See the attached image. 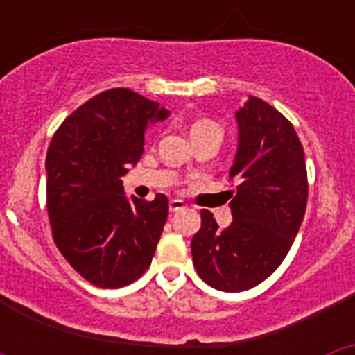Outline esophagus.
<instances>
[{"label": "esophagus", "mask_w": 355, "mask_h": 355, "mask_svg": "<svg viewBox=\"0 0 355 355\" xmlns=\"http://www.w3.org/2000/svg\"><path fill=\"white\" fill-rule=\"evenodd\" d=\"M187 206H184L183 200L180 199H172L171 202H168V209H171V213H175V211H181V209H184Z\"/></svg>", "instance_id": "esophagus-1"}]
</instances>
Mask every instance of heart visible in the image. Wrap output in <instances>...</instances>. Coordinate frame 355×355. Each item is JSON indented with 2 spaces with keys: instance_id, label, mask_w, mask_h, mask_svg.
<instances>
[{
  "instance_id": "heart-1",
  "label": "heart",
  "mask_w": 355,
  "mask_h": 355,
  "mask_svg": "<svg viewBox=\"0 0 355 355\" xmlns=\"http://www.w3.org/2000/svg\"><path fill=\"white\" fill-rule=\"evenodd\" d=\"M209 126H215V124H213V122H208V121H197L196 124L192 126V131H190V133H196V131L205 130V128H209Z\"/></svg>"
}]
</instances>
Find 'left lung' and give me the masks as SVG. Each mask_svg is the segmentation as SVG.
<instances>
[{"label": "left lung", "instance_id": "left-lung-1", "mask_svg": "<svg viewBox=\"0 0 355 355\" xmlns=\"http://www.w3.org/2000/svg\"><path fill=\"white\" fill-rule=\"evenodd\" d=\"M238 153L229 178L233 222L220 229L208 209L192 238L199 277L220 291H245L274 274L293 243L307 205L304 149L295 128L259 97L236 112Z\"/></svg>", "mask_w": 355, "mask_h": 355}]
</instances>
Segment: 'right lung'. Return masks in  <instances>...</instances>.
I'll return each mask as SVG.
<instances>
[{
    "instance_id": "right-lung-1",
    "label": "right lung",
    "mask_w": 355,
    "mask_h": 355,
    "mask_svg": "<svg viewBox=\"0 0 355 355\" xmlns=\"http://www.w3.org/2000/svg\"><path fill=\"white\" fill-rule=\"evenodd\" d=\"M167 117V108L133 90L110 89L74 110L53 135L46 156L53 238L94 286H128L153 261L168 199H128L122 175L142 156L147 124Z\"/></svg>"
}]
</instances>
